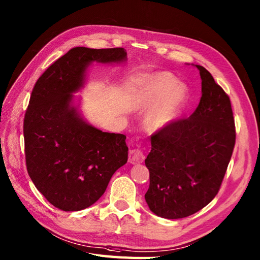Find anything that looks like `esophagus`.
Returning <instances> with one entry per match:
<instances>
[{
    "instance_id": "obj_1",
    "label": "esophagus",
    "mask_w": 260,
    "mask_h": 260,
    "mask_svg": "<svg viewBox=\"0 0 260 260\" xmlns=\"http://www.w3.org/2000/svg\"><path fill=\"white\" fill-rule=\"evenodd\" d=\"M145 159L144 152L141 149H132L129 153V162L132 164L142 163Z\"/></svg>"
}]
</instances>
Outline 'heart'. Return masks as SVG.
Instances as JSON below:
<instances>
[{
  "instance_id": "b5f03b06",
  "label": "heart",
  "mask_w": 260,
  "mask_h": 260,
  "mask_svg": "<svg viewBox=\"0 0 260 260\" xmlns=\"http://www.w3.org/2000/svg\"><path fill=\"white\" fill-rule=\"evenodd\" d=\"M172 74L163 72L152 75L137 96L139 108L149 109L161 100L147 117L151 131L164 128L178 117L186 99V88L176 84Z\"/></svg>"
}]
</instances>
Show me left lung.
Returning <instances> with one entry per match:
<instances>
[{
    "label": "left lung",
    "mask_w": 260,
    "mask_h": 260,
    "mask_svg": "<svg viewBox=\"0 0 260 260\" xmlns=\"http://www.w3.org/2000/svg\"><path fill=\"white\" fill-rule=\"evenodd\" d=\"M202 97L188 118L173 120L151 136L145 159L150 210L169 219L187 217L217 195L236 142L231 99L203 66Z\"/></svg>",
    "instance_id": "left-lung-1"
}]
</instances>
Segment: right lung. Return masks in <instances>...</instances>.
Wrapping results in <instances>:
<instances>
[{
	"label": "right lung",
	"mask_w": 260,
	"mask_h": 260,
	"mask_svg": "<svg viewBox=\"0 0 260 260\" xmlns=\"http://www.w3.org/2000/svg\"><path fill=\"white\" fill-rule=\"evenodd\" d=\"M122 47H75L54 61L31 90L24 117L25 161L30 180L50 204L65 212L97 202L126 163L125 136L93 128L71 107L91 61L124 60Z\"/></svg>",
	"instance_id": "add662e5"
}]
</instances>
